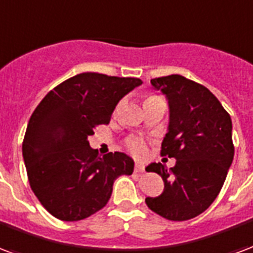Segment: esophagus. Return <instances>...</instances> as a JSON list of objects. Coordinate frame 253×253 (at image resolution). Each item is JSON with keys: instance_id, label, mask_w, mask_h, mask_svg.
I'll use <instances>...</instances> for the list:
<instances>
[{"instance_id": "34e87169", "label": "esophagus", "mask_w": 253, "mask_h": 253, "mask_svg": "<svg viewBox=\"0 0 253 253\" xmlns=\"http://www.w3.org/2000/svg\"><path fill=\"white\" fill-rule=\"evenodd\" d=\"M143 171H145V168L141 164H135V173H143Z\"/></svg>"}]
</instances>
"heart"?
<instances>
[{"label": "heart", "mask_w": 253, "mask_h": 253, "mask_svg": "<svg viewBox=\"0 0 253 253\" xmlns=\"http://www.w3.org/2000/svg\"><path fill=\"white\" fill-rule=\"evenodd\" d=\"M127 147H128V150L131 151L134 155H136V157H143V155L146 154V145L142 141H138V139L128 142V146H127Z\"/></svg>", "instance_id": "heart-1"}]
</instances>
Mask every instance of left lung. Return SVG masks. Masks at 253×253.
<instances>
[{
	"label": "left lung",
	"instance_id": "1",
	"mask_svg": "<svg viewBox=\"0 0 253 253\" xmlns=\"http://www.w3.org/2000/svg\"><path fill=\"white\" fill-rule=\"evenodd\" d=\"M169 100V131L161 155L175 158L170 170L151 164L165 189L147 197L153 212L171 221H185L205 212L220 193L235 155L232 121L218 99L203 84L181 75L151 79Z\"/></svg>",
	"mask_w": 253,
	"mask_h": 253
}]
</instances>
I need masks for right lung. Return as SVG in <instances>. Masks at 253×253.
<instances>
[{
    "instance_id": "obj_1",
    "label": "right lung",
    "mask_w": 253,
    "mask_h": 253,
    "mask_svg": "<svg viewBox=\"0 0 253 253\" xmlns=\"http://www.w3.org/2000/svg\"><path fill=\"white\" fill-rule=\"evenodd\" d=\"M138 78L84 72L46 93L32 114L22 157L33 193L63 221H79L107 205L114 181L134 171L125 153L98 155L88 136L108 125L126 93L141 85Z\"/></svg>"
}]
</instances>
